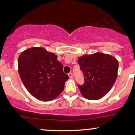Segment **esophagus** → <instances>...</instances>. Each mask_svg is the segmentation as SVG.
I'll return each mask as SVG.
<instances>
[{"instance_id":"34e87169","label":"esophagus","mask_w":135,"mask_h":135,"mask_svg":"<svg viewBox=\"0 0 135 135\" xmlns=\"http://www.w3.org/2000/svg\"><path fill=\"white\" fill-rule=\"evenodd\" d=\"M68 76H69V77L70 78H72L73 77V75L72 73H68Z\"/></svg>"}]
</instances>
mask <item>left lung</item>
<instances>
[{
    "instance_id": "obj_1",
    "label": "left lung",
    "mask_w": 135,
    "mask_h": 135,
    "mask_svg": "<svg viewBox=\"0 0 135 135\" xmlns=\"http://www.w3.org/2000/svg\"><path fill=\"white\" fill-rule=\"evenodd\" d=\"M84 83L78 85L85 98L97 100L103 97L113 87L117 76L119 62L110 55L98 52L78 58Z\"/></svg>"
}]
</instances>
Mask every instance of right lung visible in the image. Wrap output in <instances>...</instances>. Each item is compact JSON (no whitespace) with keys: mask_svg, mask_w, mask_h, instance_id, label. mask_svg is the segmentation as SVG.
<instances>
[{"mask_svg":"<svg viewBox=\"0 0 135 135\" xmlns=\"http://www.w3.org/2000/svg\"><path fill=\"white\" fill-rule=\"evenodd\" d=\"M20 76L28 91L41 101L55 99L63 91L69 78L55 54L41 47L23 51L18 57Z\"/></svg>","mask_w":135,"mask_h":135,"instance_id":"1","label":"right lung"}]
</instances>
